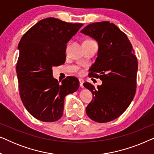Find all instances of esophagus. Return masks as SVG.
Returning <instances> with one entry per match:
<instances>
[{"mask_svg": "<svg viewBox=\"0 0 154 154\" xmlns=\"http://www.w3.org/2000/svg\"><path fill=\"white\" fill-rule=\"evenodd\" d=\"M79 83H80V86H81V88H83V83H84L83 80L80 79H79Z\"/></svg>", "mask_w": 154, "mask_h": 154, "instance_id": "34e87169", "label": "esophagus"}]
</instances>
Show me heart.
<instances>
[{
  "label": "heart",
  "mask_w": 154,
  "mask_h": 154,
  "mask_svg": "<svg viewBox=\"0 0 154 154\" xmlns=\"http://www.w3.org/2000/svg\"><path fill=\"white\" fill-rule=\"evenodd\" d=\"M88 41H89V40H88ZM77 71H79V73H81V72H82V70H81V69H79V68H78V69H77Z\"/></svg>",
  "instance_id": "heart-1"
}]
</instances>
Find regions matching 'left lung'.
I'll return each instance as SVG.
<instances>
[{"label":"left lung","mask_w":154,"mask_h":154,"mask_svg":"<svg viewBox=\"0 0 154 154\" xmlns=\"http://www.w3.org/2000/svg\"><path fill=\"white\" fill-rule=\"evenodd\" d=\"M81 32L98 43L97 57L90 71L92 76L102 81L97 88L88 82L83 83L93 95L86 113L92 121L107 123L119 117L133 100L137 59L127 35L113 23H92Z\"/></svg>","instance_id":"1"}]
</instances>
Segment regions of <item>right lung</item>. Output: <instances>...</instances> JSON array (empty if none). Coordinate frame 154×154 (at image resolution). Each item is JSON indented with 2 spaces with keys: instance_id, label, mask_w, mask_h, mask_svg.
I'll list each match as a JSON object with an SVG mask.
<instances>
[{
  "instance_id": "right-lung-1",
  "label": "right lung",
  "mask_w": 154,
  "mask_h": 154,
  "mask_svg": "<svg viewBox=\"0 0 154 154\" xmlns=\"http://www.w3.org/2000/svg\"><path fill=\"white\" fill-rule=\"evenodd\" d=\"M83 25L45 18L29 29L19 43L16 71L20 95L26 110L38 120L60 119L65 97L79 89V79L73 76L60 84L53 78L52 67L65 62L66 43Z\"/></svg>"
}]
</instances>
